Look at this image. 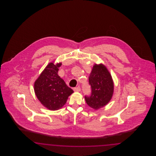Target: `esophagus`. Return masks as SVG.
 <instances>
[{
	"label": "esophagus",
	"mask_w": 156,
	"mask_h": 156,
	"mask_svg": "<svg viewBox=\"0 0 156 156\" xmlns=\"http://www.w3.org/2000/svg\"><path fill=\"white\" fill-rule=\"evenodd\" d=\"M74 90L75 92H80L81 90V88L80 87H76L74 88Z\"/></svg>",
	"instance_id": "esophagus-1"
}]
</instances>
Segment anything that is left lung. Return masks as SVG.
<instances>
[{
  "instance_id": "8db88e82",
  "label": "left lung",
  "mask_w": 156,
  "mask_h": 156,
  "mask_svg": "<svg viewBox=\"0 0 156 156\" xmlns=\"http://www.w3.org/2000/svg\"><path fill=\"white\" fill-rule=\"evenodd\" d=\"M91 94L85 96L87 104L97 110L108 104L113 96L114 84L111 75L102 64H95L89 76Z\"/></svg>"
}]
</instances>
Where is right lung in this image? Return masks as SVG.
<instances>
[{
	"label": "right lung",
	"instance_id": "right-lung-1",
	"mask_svg": "<svg viewBox=\"0 0 156 156\" xmlns=\"http://www.w3.org/2000/svg\"><path fill=\"white\" fill-rule=\"evenodd\" d=\"M61 62L49 63L34 82V89L38 99L51 111L61 108L67 102L73 90L68 87L58 75Z\"/></svg>",
	"mask_w": 156,
	"mask_h": 156
}]
</instances>
